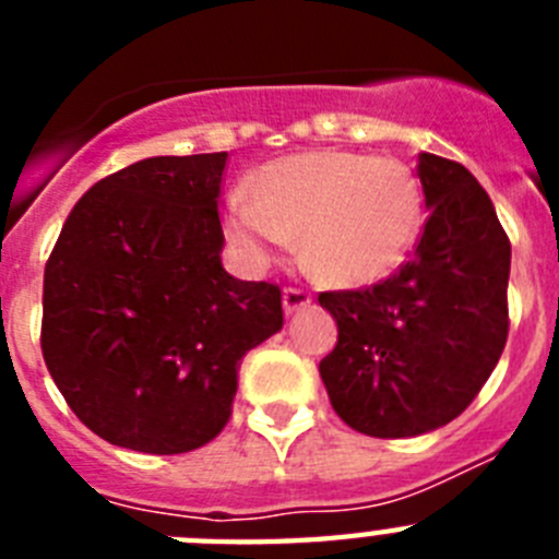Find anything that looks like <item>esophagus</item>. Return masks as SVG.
Returning <instances> with one entry per match:
<instances>
[{
  "label": "esophagus",
  "instance_id": "esophagus-1",
  "mask_svg": "<svg viewBox=\"0 0 559 559\" xmlns=\"http://www.w3.org/2000/svg\"><path fill=\"white\" fill-rule=\"evenodd\" d=\"M310 302H313V296H310L305 288H285L283 290V308L288 316L299 313V310L308 308Z\"/></svg>",
  "mask_w": 559,
  "mask_h": 559
}]
</instances>
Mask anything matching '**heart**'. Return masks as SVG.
Instances as JSON below:
<instances>
[{
  "mask_svg": "<svg viewBox=\"0 0 559 559\" xmlns=\"http://www.w3.org/2000/svg\"><path fill=\"white\" fill-rule=\"evenodd\" d=\"M423 192L397 159L347 151H308L257 170L251 199L229 206V235L257 263L302 240L319 280L341 288L392 274L417 240Z\"/></svg>",
  "mask_w": 559,
  "mask_h": 559,
  "instance_id": "obj_1",
  "label": "heart"
}]
</instances>
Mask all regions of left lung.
Masks as SVG:
<instances>
[{"label": "left lung", "mask_w": 559, "mask_h": 559, "mask_svg": "<svg viewBox=\"0 0 559 559\" xmlns=\"http://www.w3.org/2000/svg\"><path fill=\"white\" fill-rule=\"evenodd\" d=\"M428 221L412 260L367 290L319 294L338 324L324 389L349 428L419 437L456 419L507 344L510 237L464 165L419 153Z\"/></svg>", "instance_id": "8db88e82"}]
</instances>
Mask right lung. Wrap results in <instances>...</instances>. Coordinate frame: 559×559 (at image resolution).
<instances>
[{
	"mask_svg": "<svg viewBox=\"0 0 559 559\" xmlns=\"http://www.w3.org/2000/svg\"><path fill=\"white\" fill-rule=\"evenodd\" d=\"M229 153L151 156L97 181L44 269L41 349L83 426L128 451L224 431L237 369L283 330V294L221 263Z\"/></svg>",
	"mask_w": 559,
	"mask_h": 559,
	"instance_id": "1",
	"label": "right lung"
}]
</instances>
